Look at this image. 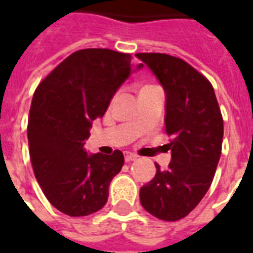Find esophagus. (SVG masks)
<instances>
[{
    "label": "esophagus",
    "mask_w": 253,
    "mask_h": 253,
    "mask_svg": "<svg viewBox=\"0 0 253 253\" xmlns=\"http://www.w3.org/2000/svg\"><path fill=\"white\" fill-rule=\"evenodd\" d=\"M137 154L131 153V152H126L125 153V160H126L127 163H130V161H134V160H137Z\"/></svg>",
    "instance_id": "34e87169"
}]
</instances>
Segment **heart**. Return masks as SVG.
I'll list each match as a JSON object with an SVG mask.
<instances>
[{"instance_id":"heart-1","label":"heart","mask_w":253,"mask_h":253,"mask_svg":"<svg viewBox=\"0 0 253 253\" xmlns=\"http://www.w3.org/2000/svg\"><path fill=\"white\" fill-rule=\"evenodd\" d=\"M150 88H154V85H145V86L141 89V92H142V90H146V89H150Z\"/></svg>"}]
</instances>
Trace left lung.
I'll use <instances>...</instances> for the list:
<instances>
[{"label": "left lung", "mask_w": 253, "mask_h": 253, "mask_svg": "<svg viewBox=\"0 0 253 253\" xmlns=\"http://www.w3.org/2000/svg\"><path fill=\"white\" fill-rule=\"evenodd\" d=\"M135 55L165 89V131L172 152L167 169L156 164V176L141 187L139 199L156 218L177 221L198 206L211 186L222 149V114L211 83L190 63L160 52Z\"/></svg>", "instance_id": "obj_1"}]
</instances>
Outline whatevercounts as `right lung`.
<instances>
[{
	"label": "right lung",
	"instance_id": "1",
	"mask_svg": "<svg viewBox=\"0 0 253 253\" xmlns=\"http://www.w3.org/2000/svg\"><path fill=\"white\" fill-rule=\"evenodd\" d=\"M130 73V54L84 48L36 88L27 127L31 163L43 194L63 214L85 217L107 203L111 180L125 164L123 153L88 156L83 146L92 122L104 115Z\"/></svg>",
	"mask_w": 253,
	"mask_h": 253
}]
</instances>
